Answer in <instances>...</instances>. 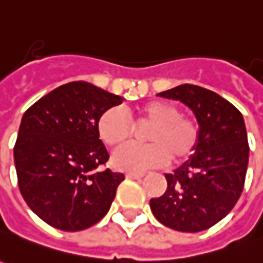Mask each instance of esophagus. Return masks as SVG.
<instances>
[{"label": "esophagus", "instance_id": "esophagus-1", "mask_svg": "<svg viewBox=\"0 0 263 263\" xmlns=\"http://www.w3.org/2000/svg\"><path fill=\"white\" fill-rule=\"evenodd\" d=\"M126 177L128 178H135V180H139L144 177V173H126Z\"/></svg>", "mask_w": 263, "mask_h": 263}]
</instances>
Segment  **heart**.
I'll list each match as a JSON object with an SVG mask.
<instances>
[{
  "instance_id": "b5f03b06",
  "label": "heart",
  "mask_w": 263,
  "mask_h": 263,
  "mask_svg": "<svg viewBox=\"0 0 263 263\" xmlns=\"http://www.w3.org/2000/svg\"><path fill=\"white\" fill-rule=\"evenodd\" d=\"M135 126H148L145 145H126L112 155V164L124 171H144L171 160L174 164L189 160L199 142V128L192 118L180 115V109L167 101L148 102L134 115ZM99 138L110 148L124 145L134 134V125L118 108L105 110L98 122Z\"/></svg>"
}]
</instances>
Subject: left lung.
<instances>
[{"mask_svg": "<svg viewBox=\"0 0 263 263\" xmlns=\"http://www.w3.org/2000/svg\"><path fill=\"white\" fill-rule=\"evenodd\" d=\"M190 108L199 124L194 154L173 174L167 190L149 207L164 226L178 232H201L226 217L242 194L249 161L242 114L221 96L194 85L158 93Z\"/></svg>", "mask_w": 263, "mask_h": 263, "instance_id": "8db88e82", "label": "left lung"}]
</instances>
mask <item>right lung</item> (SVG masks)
<instances>
[{
  "mask_svg": "<svg viewBox=\"0 0 263 263\" xmlns=\"http://www.w3.org/2000/svg\"><path fill=\"white\" fill-rule=\"evenodd\" d=\"M122 101L92 83L70 82L23 115L14 146L20 192L50 226L78 232L109 212L125 176L98 170L109 158L98 122L105 110Z\"/></svg>",
  "mask_w": 263,
  "mask_h": 263,
  "instance_id": "obj_1",
  "label": "right lung"
}]
</instances>
